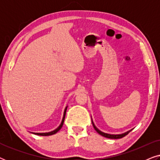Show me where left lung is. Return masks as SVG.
<instances>
[{
    "label": "left lung",
    "mask_w": 160,
    "mask_h": 160,
    "mask_svg": "<svg viewBox=\"0 0 160 160\" xmlns=\"http://www.w3.org/2000/svg\"><path fill=\"white\" fill-rule=\"evenodd\" d=\"M92 125L94 127V128H95V130L97 131L98 133H99V134L100 135H102V136L103 137H106V138H111V139H118V138H123L125 136V135H127L128 134L129 132H130V131H128V132H127L125 133H124V134H121V135H110V134H107V133H104L101 132V131H100L98 129L96 128V127L95 126V124H94V123L92 122Z\"/></svg>",
    "instance_id": "8db88e82"
}]
</instances>
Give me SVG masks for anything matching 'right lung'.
I'll use <instances>...</instances> for the list:
<instances>
[{
  "instance_id": "add662e5",
  "label": "right lung",
  "mask_w": 160,
  "mask_h": 160,
  "mask_svg": "<svg viewBox=\"0 0 160 160\" xmlns=\"http://www.w3.org/2000/svg\"><path fill=\"white\" fill-rule=\"evenodd\" d=\"M66 110H67V107L65 108V111H64V115H63V118H62V122H61L60 125L58 127V128L56 129V130H54V131H52V132H43V133H37V132H33L35 135H41V136H48V135H54L55 134L58 132L59 130H60L61 128H62V127L63 125V123H64V120H65V113H66Z\"/></svg>"
}]
</instances>
